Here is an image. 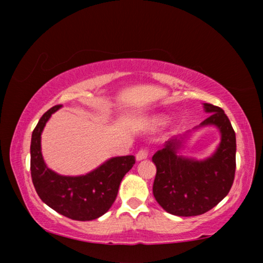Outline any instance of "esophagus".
Instances as JSON below:
<instances>
[{"label":"esophagus","instance_id":"34e87169","mask_svg":"<svg viewBox=\"0 0 263 263\" xmlns=\"http://www.w3.org/2000/svg\"><path fill=\"white\" fill-rule=\"evenodd\" d=\"M147 155H148V148L142 147V148H140V149L137 152L136 159L138 160V161H140V160H144V159L147 158Z\"/></svg>","mask_w":263,"mask_h":263}]
</instances>
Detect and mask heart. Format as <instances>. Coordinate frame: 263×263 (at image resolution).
<instances>
[{
	"mask_svg": "<svg viewBox=\"0 0 263 263\" xmlns=\"http://www.w3.org/2000/svg\"><path fill=\"white\" fill-rule=\"evenodd\" d=\"M154 121H155V123H158V124H160V123H162V121H163V119H162V118H155V119H154Z\"/></svg>",
	"mask_w": 263,
	"mask_h": 263,
	"instance_id": "1",
	"label": "heart"
}]
</instances>
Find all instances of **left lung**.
I'll return each mask as SVG.
<instances>
[{"label": "left lung", "instance_id": "8db88e82", "mask_svg": "<svg viewBox=\"0 0 263 263\" xmlns=\"http://www.w3.org/2000/svg\"><path fill=\"white\" fill-rule=\"evenodd\" d=\"M210 116L199 126L216 125L221 141L212 157L203 161L177 155L181 140L173 138L153 155L157 175L153 195L157 202L172 215L198 216L211 210L230 193L235 174V133L224 110L204 103Z\"/></svg>", "mask_w": 263, "mask_h": 263}]
</instances>
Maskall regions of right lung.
I'll list each match as a JSON object with an SVG mask.
<instances>
[{
	"label": "right lung",
	"instance_id": "obj_1",
	"mask_svg": "<svg viewBox=\"0 0 263 263\" xmlns=\"http://www.w3.org/2000/svg\"><path fill=\"white\" fill-rule=\"evenodd\" d=\"M60 106L46 111L32 132L30 169L34 189L44 203L62 216L80 221L96 219L114 204L119 184L136 163V158H112L82 176H61L52 172L44 162L41 136L48 118Z\"/></svg>",
	"mask_w": 263,
	"mask_h": 263
}]
</instances>
